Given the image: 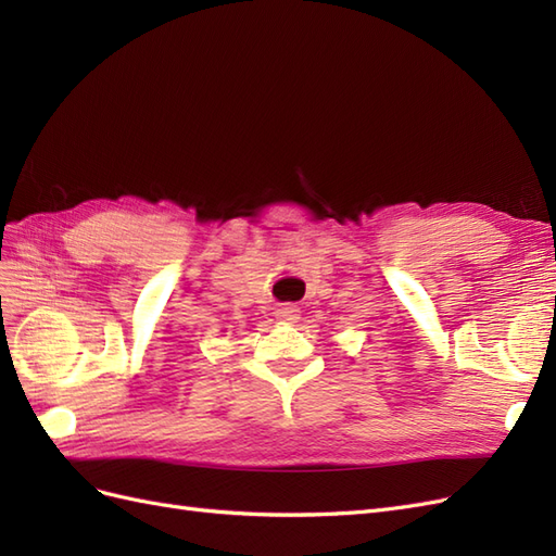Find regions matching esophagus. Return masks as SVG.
<instances>
[{
  "mask_svg": "<svg viewBox=\"0 0 556 556\" xmlns=\"http://www.w3.org/2000/svg\"><path fill=\"white\" fill-rule=\"evenodd\" d=\"M276 317L282 319V323H294V319L299 317V308L292 306V304H285L276 311Z\"/></svg>",
  "mask_w": 556,
  "mask_h": 556,
  "instance_id": "34e87169",
  "label": "esophagus"
}]
</instances>
